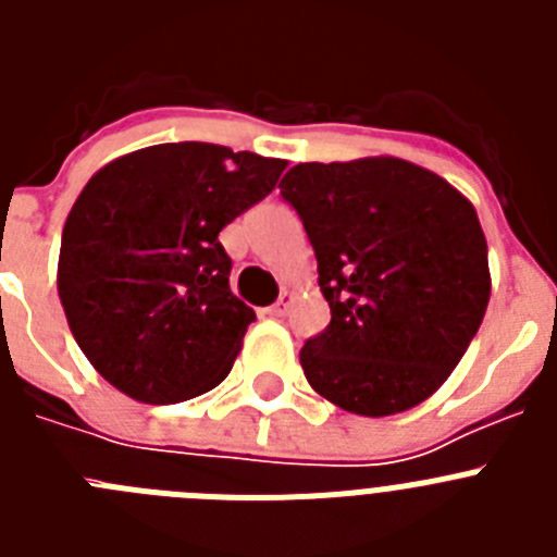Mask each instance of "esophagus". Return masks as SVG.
<instances>
[{
	"instance_id": "34e87169",
	"label": "esophagus",
	"mask_w": 557,
	"mask_h": 557,
	"mask_svg": "<svg viewBox=\"0 0 557 557\" xmlns=\"http://www.w3.org/2000/svg\"><path fill=\"white\" fill-rule=\"evenodd\" d=\"M289 307H293V293H282L278 304H273V307L268 309V314H273V318H284V314L289 312Z\"/></svg>"
}]
</instances>
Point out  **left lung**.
<instances>
[{"mask_svg": "<svg viewBox=\"0 0 557 557\" xmlns=\"http://www.w3.org/2000/svg\"><path fill=\"white\" fill-rule=\"evenodd\" d=\"M282 195L301 214L332 309L301 348L312 391L368 418L426 401L488 309V243L471 200L393 156L298 164Z\"/></svg>", "mask_w": 557, "mask_h": 557, "instance_id": "obj_1", "label": "left lung"}]
</instances>
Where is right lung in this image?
I'll return each mask as SVG.
<instances>
[{
  "label": "right lung",
  "mask_w": 557,
  "mask_h": 557,
  "mask_svg": "<svg viewBox=\"0 0 557 557\" xmlns=\"http://www.w3.org/2000/svg\"><path fill=\"white\" fill-rule=\"evenodd\" d=\"M284 159L206 141L108 161L69 211L58 295L95 371L141 405H175L231 373L256 312L228 287L220 231L270 195Z\"/></svg>",
  "instance_id": "add662e5"
}]
</instances>
